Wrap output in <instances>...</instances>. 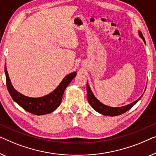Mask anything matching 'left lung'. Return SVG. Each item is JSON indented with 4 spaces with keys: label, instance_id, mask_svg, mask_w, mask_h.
Returning a JSON list of instances; mask_svg holds the SVG:
<instances>
[{
    "label": "left lung",
    "instance_id": "1",
    "mask_svg": "<svg viewBox=\"0 0 156 156\" xmlns=\"http://www.w3.org/2000/svg\"><path fill=\"white\" fill-rule=\"evenodd\" d=\"M139 33L140 34V37L143 39V40L145 41V39L143 37V34L141 31H139ZM87 100L90 103V105H91L92 107L95 109V111H97L98 112L102 114L103 115H108V116H112V117H114V116H117L120 115L126 112V111H128L129 109H130L131 107H132L133 105H134L138 101L141 99V97L139 98L137 100L134 101L131 104L128 105H126L124 107H108L107 105H105L101 103L99 100H98L97 98H96L95 96H94L93 93H92L90 87L88 85V83H87Z\"/></svg>",
    "mask_w": 156,
    "mask_h": 156
}]
</instances>
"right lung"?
Segmentation results:
<instances>
[{
  "label": "right lung",
  "instance_id": "1",
  "mask_svg": "<svg viewBox=\"0 0 156 156\" xmlns=\"http://www.w3.org/2000/svg\"><path fill=\"white\" fill-rule=\"evenodd\" d=\"M5 73L8 90L13 100L26 111L36 115H45L55 110L61 104L65 89L76 76L75 72L69 74L63 79L57 88L52 93L44 97L33 98L22 95L15 90L11 85L6 67H5Z\"/></svg>",
  "mask_w": 156,
  "mask_h": 156
}]
</instances>
